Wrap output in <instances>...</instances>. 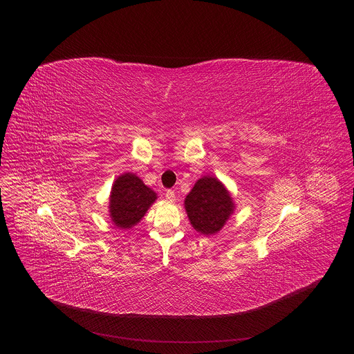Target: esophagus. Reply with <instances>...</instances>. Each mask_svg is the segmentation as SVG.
<instances>
[{"instance_id": "34e87169", "label": "esophagus", "mask_w": 354, "mask_h": 354, "mask_svg": "<svg viewBox=\"0 0 354 354\" xmlns=\"http://www.w3.org/2000/svg\"><path fill=\"white\" fill-rule=\"evenodd\" d=\"M165 197H167V200H169V201H174V200H175V192H174V190H167V193H165Z\"/></svg>"}]
</instances>
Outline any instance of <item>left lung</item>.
Segmentation results:
<instances>
[{
  "label": "left lung",
  "mask_w": 354,
  "mask_h": 354,
  "mask_svg": "<svg viewBox=\"0 0 354 354\" xmlns=\"http://www.w3.org/2000/svg\"><path fill=\"white\" fill-rule=\"evenodd\" d=\"M185 207L193 228L205 235L218 232L234 212V203L223 183L212 176L196 182L185 198Z\"/></svg>",
  "instance_id": "obj_1"
}]
</instances>
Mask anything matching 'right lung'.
<instances>
[{"instance_id":"1","label":"right lung","mask_w":354,"mask_h":354,"mask_svg":"<svg viewBox=\"0 0 354 354\" xmlns=\"http://www.w3.org/2000/svg\"><path fill=\"white\" fill-rule=\"evenodd\" d=\"M156 198V193L147 187L138 176L133 174L119 176L111 194L112 221L122 230L131 228L144 217Z\"/></svg>"}]
</instances>
